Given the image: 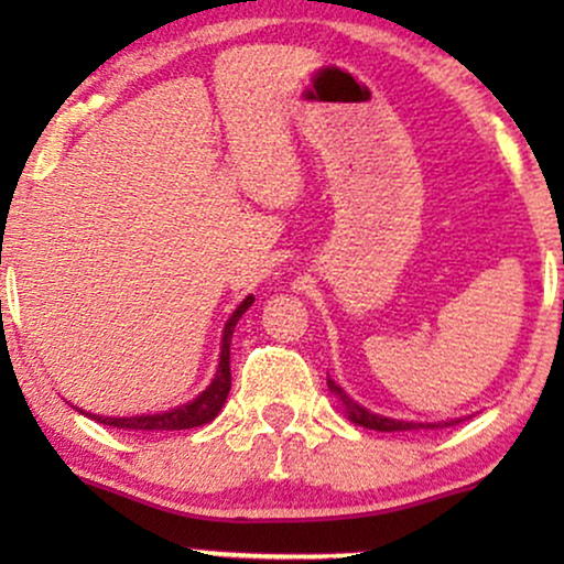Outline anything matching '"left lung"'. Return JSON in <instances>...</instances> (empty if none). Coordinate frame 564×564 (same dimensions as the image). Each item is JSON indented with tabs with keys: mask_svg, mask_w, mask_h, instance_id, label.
Segmentation results:
<instances>
[{
	"mask_svg": "<svg viewBox=\"0 0 564 564\" xmlns=\"http://www.w3.org/2000/svg\"><path fill=\"white\" fill-rule=\"evenodd\" d=\"M328 381V390H332L336 398H339V403L345 405V413H347V419L352 424H360V426H366V430H377V432H405V430H422V426H430V430H435L437 424H416V422H398V419H387V416H379V413H371V411H366L364 405H358L355 403L352 398H349V394L341 390L339 384H334L332 379H326ZM448 424V422H445Z\"/></svg>",
	"mask_w": 564,
	"mask_h": 564,
	"instance_id": "left-lung-1",
	"label": "left lung"
}]
</instances>
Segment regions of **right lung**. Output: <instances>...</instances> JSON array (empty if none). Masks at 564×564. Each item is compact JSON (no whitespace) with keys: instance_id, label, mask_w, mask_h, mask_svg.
Wrapping results in <instances>:
<instances>
[{"instance_id":"right-lung-1","label":"right lung","mask_w":564,"mask_h":564,"mask_svg":"<svg viewBox=\"0 0 564 564\" xmlns=\"http://www.w3.org/2000/svg\"><path fill=\"white\" fill-rule=\"evenodd\" d=\"M254 296H246V300L238 304L236 313L230 315V321L225 323V334H223V352H219V368L212 379V384L206 387L204 392L198 394L196 400L191 403L172 408L166 413H151V416H124V419H113V416H89L95 422L116 426V430H129V432H172V430H193V426L209 424L212 419L223 411L225 400H228L230 392V339L232 332H236V323L241 321V315L251 307Z\"/></svg>"}]
</instances>
